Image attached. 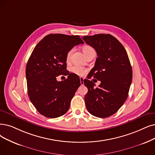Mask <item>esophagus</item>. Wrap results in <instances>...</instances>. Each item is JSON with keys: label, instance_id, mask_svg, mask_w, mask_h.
I'll list each match as a JSON object with an SVG mask.
<instances>
[{"label": "esophagus", "instance_id": "obj_1", "mask_svg": "<svg viewBox=\"0 0 155 155\" xmlns=\"http://www.w3.org/2000/svg\"><path fill=\"white\" fill-rule=\"evenodd\" d=\"M79 79H80V83H81V85H83V84H84V82H83L84 78H82V77H80Z\"/></svg>", "mask_w": 155, "mask_h": 155}]
</instances>
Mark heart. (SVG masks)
I'll return each mask as SVG.
<instances>
[{
    "label": "heart",
    "mask_w": 155,
    "mask_h": 155,
    "mask_svg": "<svg viewBox=\"0 0 155 155\" xmlns=\"http://www.w3.org/2000/svg\"><path fill=\"white\" fill-rule=\"evenodd\" d=\"M82 51L84 53V54L86 55V57H87L90 54H91L93 52H95L94 49L91 46H89V45H84L82 47ZM73 49H71L70 50L67 52V55H66V60L67 61H69L71 59V54L72 53ZM71 72H72V73L76 74L78 76H84L85 74L87 73L88 70L86 69L84 67H81V66H78V65H74L73 67H72L70 69Z\"/></svg>",
    "instance_id": "1"
}]
</instances>
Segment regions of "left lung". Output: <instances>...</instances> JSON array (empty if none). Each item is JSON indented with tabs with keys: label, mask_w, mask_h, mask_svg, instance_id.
I'll use <instances>...</instances> for the list:
<instances>
[{
	"label": "left lung",
	"mask_w": 155,
	"mask_h": 155,
	"mask_svg": "<svg viewBox=\"0 0 155 155\" xmlns=\"http://www.w3.org/2000/svg\"><path fill=\"white\" fill-rule=\"evenodd\" d=\"M97 53L95 64L89 74L101 81L97 88L84 79L88 88L84 97L88 112L98 117H107L116 113L128 97L132 81V69L127 53L120 41L110 34H99L83 38Z\"/></svg>",
	"instance_id": "left-lung-1"
}]
</instances>
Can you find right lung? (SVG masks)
<instances>
[{"label": "right lung", "instance_id": "right-lung-1", "mask_svg": "<svg viewBox=\"0 0 155 155\" xmlns=\"http://www.w3.org/2000/svg\"><path fill=\"white\" fill-rule=\"evenodd\" d=\"M84 42L79 35L49 34L36 45L28 60L26 78L28 95L42 115L55 118L65 114L71 99L81 85L79 76L71 73L64 81L57 77L66 72V55Z\"/></svg>", "mask_w": 155, "mask_h": 155}]
</instances>
